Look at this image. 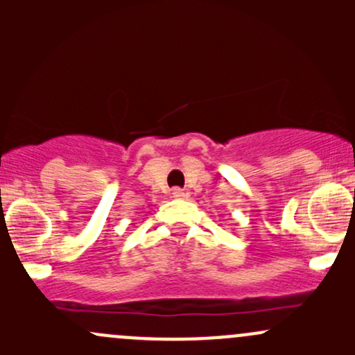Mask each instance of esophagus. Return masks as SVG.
Listing matches in <instances>:
<instances>
[{"mask_svg":"<svg viewBox=\"0 0 355 355\" xmlns=\"http://www.w3.org/2000/svg\"><path fill=\"white\" fill-rule=\"evenodd\" d=\"M171 196H173L175 199H184L185 198V192L182 191V189H173V191H171Z\"/></svg>","mask_w":355,"mask_h":355,"instance_id":"obj_1","label":"esophagus"}]
</instances>
